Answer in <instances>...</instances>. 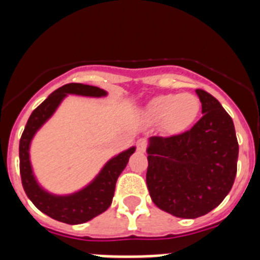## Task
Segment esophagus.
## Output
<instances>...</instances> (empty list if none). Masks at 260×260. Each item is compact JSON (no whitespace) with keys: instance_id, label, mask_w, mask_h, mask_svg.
Wrapping results in <instances>:
<instances>
[{"instance_id":"esophagus-1","label":"esophagus","mask_w":260,"mask_h":260,"mask_svg":"<svg viewBox=\"0 0 260 260\" xmlns=\"http://www.w3.org/2000/svg\"><path fill=\"white\" fill-rule=\"evenodd\" d=\"M137 146H138V150L141 151V152H144L146 151V141L144 139H139L137 142Z\"/></svg>"}]
</instances>
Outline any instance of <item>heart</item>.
<instances>
[{
	"instance_id": "b5f03b06",
	"label": "heart",
	"mask_w": 260,
	"mask_h": 260,
	"mask_svg": "<svg viewBox=\"0 0 260 260\" xmlns=\"http://www.w3.org/2000/svg\"><path fill=\"white\" fill-rule=\"evenodd\" d=\"M199 110L201 102L192 93H161L147 104L146 114L151 121H162L165 132L176 135L186 132L195 122Z\"/></svg>"
}]
</instances>
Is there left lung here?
Returning <instances> with one entry per match:
<instances>
[{
  "label": "left lung",
  "instance_id": "obj_1",
  "mask_svg": "<svg viewBox=\"0 0 260 260\" xmlns=\"http://www.w3.org/2000/svg\"><path fill=\"white\" fill-rule=\"evenodd\" d=\"M202 117L191 130L151 137L147 187L160 210L182 219L211 212L224 201L237 173L238 142L233 119L212 95L195 89Z\"/></svg>",
  "mask_w": 260,
  "mask_h": 260
}]
</instances>
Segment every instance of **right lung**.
<instances>
[{"instance_id": "obj_1", "label": "right lung", "mask_w": 260, "mask_h": 260, "mask_svg": "<svg viewBox=\"0 0 260 260\" xmlns=\"http://www.w3.org/2000/svg\"><path fill=\"white\" fill-rule=\"evenodd\" d=\"M68 95L84 98H105V89L82 83H69L50 93L29 116L19 142V164L23 189L29 201L41 212L65 224H83L105 212L113 201L116 182L126 168L135 147L110 157L99 173L82 189L70 194H53L40 185L32 168L31 143L36 133L56 113Z\"/></svg>"}]
</instances>
